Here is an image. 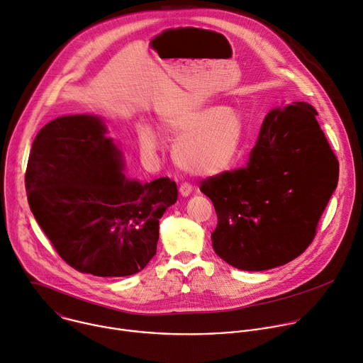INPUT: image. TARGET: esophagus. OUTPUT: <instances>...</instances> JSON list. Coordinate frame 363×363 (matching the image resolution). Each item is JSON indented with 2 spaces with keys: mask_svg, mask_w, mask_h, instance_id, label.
<instances>
[{
  "mask_svg": "<svg viewBox=\"0 0 363 363\" xmlns=\"http://www.w3.org/2000/svg\"><path fill=\"white\" fill-rule=\"evenodd\" d=\"M191 192H192V186H191V184L184 182V184H181V185H179V194H181L182 196H188Z\"/></svg>",
  "mask_w": 363,
  "mask_h": 363,
  "instance_id": "esophagus-1",
  "label": "esophagus"
}]
</instances>
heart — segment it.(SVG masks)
<instances>
[{"label": "heart", "instance_id": "obj_1", "mask_svg": "<svg viewBox=\"0 0 363 363\" xmlns=\"http://www.w3.org/2000/svg\"><path fill=\"white\" fill-rule=\"evenodd\" d=\"M164 130L178 140L174 157L181 168L194 175H214L234 161L245 125L238 111L208 106L168 118ZM139 142L147 155L158 149V136L147 126L140 129Z\"/></svg>", "mask_w": 363, "mask_h": 363}]
</instances>
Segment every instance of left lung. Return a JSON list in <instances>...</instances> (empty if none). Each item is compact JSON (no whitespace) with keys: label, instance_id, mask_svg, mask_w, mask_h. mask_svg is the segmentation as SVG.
I'll use <instances>...</instances> for the list:
<instances>
[{"label":"left lung","instance_id":"8db88e82","mask_svg":"<svg viewBox=\"0 0 363 363\" xmlns=\"http://www.w3.org/2000/svg\"><path fill=\"white\" fill-rule=\"evenodd\" d=\"M304 101L273 109L245 167L201 181L217 213L213 248L240 270L283 266L312 244L339 162Z\"/></svg>","mask_w":363,"mask_h":363}]
</instances>
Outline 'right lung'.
Masks as SVG:
<instances>
[{"label": "right lung", "instance_id": "obj_1", "mask_svg": "<svg viewBox=\"0 0 363 363\" xmlns=\"http://www.w3.org/2000/svg\"><path fill=\"white\" fill-rule=\"evenodd\" d=\"M122 155L96 116L47 123L26 171L31 213L57 254L74 270L99 277L139 273L157 254L160 218L177 202L167 177L129 181Z\"/></svg>", "mask_w": 363, "mask_h": 363}]
</instances>
